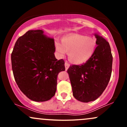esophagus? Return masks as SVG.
Listing matches in <instances>:
<instances>
[{
  "instance_id": "1",
  "label": "esophagus",
  "mask_w": 127,
  "mask_h": 127,
  "mask_svg": "<svg viewBox=\"0 0 127 127\" xmlns=\"http://www.w3.org/2000/svg\"><path fill=\"white\" fill-rule=\"evenodd\" d=\"M64 65H65V70H67L68 68H69V67H70V64H69L67 62H65V64H64Z\"/></svg>"
}]
</instances>
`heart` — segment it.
Masks as SVG:
<instances>
[{"label":"heart","instance_id":"heart-1","mask_svg":"<svg viewBox=\"0 0 127 127\" xmlns=\"http://www.w3.org/2000/svg\"><path fill=\"white\" fill-rule=\"evenodd\" d=\"M55 49L59 56L64 57L68 52V59L73 63L81 64L92 57L97 46V40L94 37L75 34L65 36L62 43L57 40Z\"/></svg>","mask_w":127,"mask_h":127}]
</instances>
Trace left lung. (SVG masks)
<instances>
[{
    "label": "left lung",
    "mask_w": 127,
    "mask_h": 127,
    "mask_svg": "<svg viewBox=\"0 0 127 127\" xmlns=\"http://www.w3.org/2000/svg\"><path fill=\"white\" fill-rule=\"evenodd\" d=\"M97 45L92 57L81 65H72L67 70L73 95L78 101L88 103L98 98L108 85L112 74V57L109 42L94 34Z\"/></svg>",
    "instance_id": "obj_1"
}]
</instances>
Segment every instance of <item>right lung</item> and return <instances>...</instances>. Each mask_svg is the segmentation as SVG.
<instances>
[{
	"label": "right lung",
	"mask_w": 127,
	"mask_h": 127,
	"mask_svg": "<svg viewBox=\"0 0 127 127\" xmlns=\"http://www.w3.org/2000/svg\"><path fill=\"white\" fill-rule=\"evenodd\" d=\"M54 39L42 30H29L17 39L11 54L17 85L29 99L45 101L55 95L57 76L65 70L64 62L57 60Z\"/></svg>",
	"instance_id": "obj_1"
}]
</instances>
